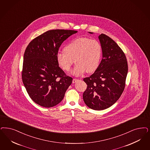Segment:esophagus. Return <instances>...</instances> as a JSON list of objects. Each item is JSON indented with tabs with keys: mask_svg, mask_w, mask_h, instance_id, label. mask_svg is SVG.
<instances>
[{
	"mask_svg": "<svg viewBox=\"0 0 150 150\" xmlns=\"http://www.w3.org/2000/svg\"><path fill=\"white\" fill-rule=\"evenodd\" d=\"M79 80L77 79H74L73 80H72V83H75L77 81H78Z\"/></svg>",
	"mask_w": 150,
	"mask_h": 150,
	"instance_id": "obj_1",
	"label": "esophagus"
}]
</instances>
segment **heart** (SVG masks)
Wrapping results in <instances>:
<instances>
[{"instance_id":"obj_1","label":"heart","mask_w":150,"mask_h":150,"mask_svg":"<svg viewBox=\"0 0 150 150\" xmlns=\"http://www.w3.org/2000/svg\"><path fill=\"white\" fill-rule=\"evenodd\" d=\"M101 55L102 47L98 40L81 37L67 44L64 52H59L57 60L59 66L65 71L71 70L75 60L76 65L71 73L79 76L86 71L94 72L99 65Z\"/></svg>"}]
</instances>
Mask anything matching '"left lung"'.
<instances>
[{
  "label": "left lung",
  "instance_id": "obj_1",
  "mask_svg": "<svg viewBox=\"0 0 150 150\" xmlns=\"http://www.w3.org/2000/svg\"><path fill=\"white\" fill-rule=\"evenodd\" d=\"M98 39L103 59L94 73L83 80L87 84L83 93V101L95 110L108 109L119 100L124 91L128 72L126 57L116 42L104 34L100 35Z\"/></svg>",
  "mask_w": 150,
  "mask_h": 150
}]
</instances>
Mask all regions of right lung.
Returning a JSON list of instances; mask_svg holds the SVG:
<instances>
[{
    "mask_svg": "<svg viewBox=\"0 0 150 150\" xmlns=\"http://www.w3.org/2000/svg\"><path fill=\"white\" fill-rule=\"evenodd\" d=\"M78 31L55 29L32 40L24 55L22 81L31 100L44 108L60 103L72 78L59 67L57 55L62 42Z\"/></svg>",
    "mask_w": 150,
    "mask_h": 150,
    "instance_id": "add662e5",
    "label": "right lung"
}]
</instances>
